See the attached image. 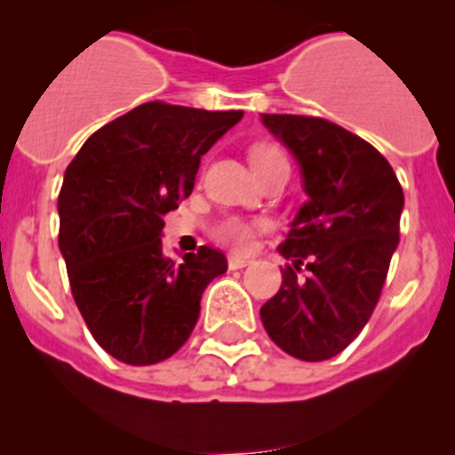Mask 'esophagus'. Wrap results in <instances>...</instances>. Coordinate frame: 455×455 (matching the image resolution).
<instances>
[{"label":"esophagus","mask_w":455,"mask_h":455,"mask_svg":"<svg viewBox=\"0 0 455 455\" xmlns=\"http://www.w3.org/2000/svg\"><path fill=\"white\" fill-rule=\"evenodd\" d=\"M251 264V257H240V255H228V268L237 270L244 268V266Z\"/></svg>","instance_id":"esophagus-1"}]
</instances>
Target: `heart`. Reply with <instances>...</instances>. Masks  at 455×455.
Returning <instances> with one entry per match:
<instances>
[{"label": "heart", "mask_w": 455, "mask_h": 455, "mask_svg": "<svg viewBox=\"0 0 455 455\" xmlns=\"http://www.w3.org/2000/svg\"><path fill=\"white\" fill-rule=\"evenodd\" d=\"M279 160H286V156H283L279 147L268 145V142H261V145H255L251 149V163H253L257 173L266 172L270 164L279 163ZM255 228L257 224L251 222V220L240 218V215H227V218H220L211 227V235L220 244L231 246L233 251H249L255 240Z\"/></svg>", "instance_id": "b5f03b06"}]
</instances>
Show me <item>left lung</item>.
I'll use <instances>...</instances> for the list:
<instances>
[{
    "label": "left lung",
    "mask_w": 455,
    "mask_h": 455,
    "mask_svg": "<svg viewBox=\"0 0 455 455\" xmlns=\"http://www.w3.org/2000/svg\"><path fill=\"white\" fill-rule=\"evenodd\" d=\"M261 121L299 160L308 194L279 246L282 286L261 306V323L286 355L332 359L379 304L405 196L385 156L337 123L299 114Z\"/></svg>",
    "instance_id": "1"
}]
</instances>
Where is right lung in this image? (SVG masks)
<instances>
[{
	"label": "right lung",
	"instance_id": "add662e5",
	"mask_svg": "<svg viewBox=\"0 0 455 455\" xmlns=\"http://www.w3.org/2000/svg\"><path fill=\"white\" fill-rule=\"evenodd\" d=\"M244 116L149 100L84 142L59 191V249L70 291L100 347L127 365L176 355L196 328L222 251L182 261L163 249L164 213L196 185L200 158Z\"/></svg>",
	"mask_w": 455,
	"mask_h": 455
}]
</instances>
